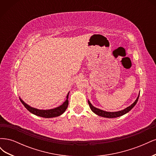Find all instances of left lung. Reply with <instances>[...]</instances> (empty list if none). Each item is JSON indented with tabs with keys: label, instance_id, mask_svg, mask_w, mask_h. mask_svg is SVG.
<instances>
[{
	"label": "left lung",
	"instance_id": "obj_1",
	"mask_svg": "<svg viewBox=\"0 0 156 156\" xmlns=\"http://www.w3.org/2000/svg\"><path fill=\"white\" fill-rule=\"evenodd\" d=\"M139 97V95L138 96L137 98H136V100H135V101L133 103V104L131 105L128 107H127L126 108H125V109L118 111V112H107V111H102L101 109H99V108H98L94 107L89 101H88V105H89L90 107V108H91V110L94 113H96V114L98 115V116L105 117V118H116L119 116H121L122 115L126 114L127 112H128L131 109V108L136 105V102H137V101H138Z\"/></svg>",
	"mask_w": 156,
	"mask_h": 156
}]
</instances>
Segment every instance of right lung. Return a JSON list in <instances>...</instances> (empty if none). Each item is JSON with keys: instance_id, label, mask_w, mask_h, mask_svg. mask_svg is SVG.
I'll return each mask as SVG.
<instances>
[{"instance_id": "1", "label": "right lung", "mask_w": 156, "mask_h": 156, "mask_svg": "<svg viewBox=\"0 0 156 156\" xmlns=\"http://www.w3.org/2000/svg\"><path fill=\"white\" fill-rule=\"evenodd\" d=\"M68 94L67 97H66V100L62 105H61L60 106L53 108V109H49V110H39L37 109V108H33L30 107L29 105H28L27 104L23 101L22 100L20 99L21 102L23 103V105L25 106V107L27 108V109L32 114H34L36 116H41V117H44V118H53V117H56L61 115L65 112V111L66 110V108L68 106Z\"/></svg>"}]
</instances>
